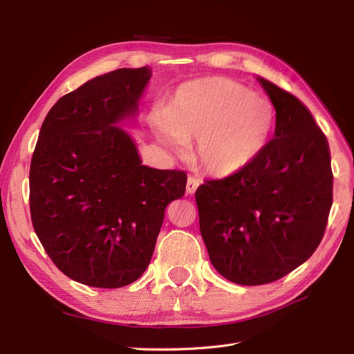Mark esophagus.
<instances>
[{
  "label": "esophagus",
  "mask_w": 354,
  "mask_h": 354,
  "mask_svg": "<svg viewBox=\"0 0 354 354\" xmlns=\"http://www.w3.org/2000/svg\"><path fill=\"white\" fill-rule=\"evenodd\" d=\"M199 185H201V181L198 178L189 177L187 178V185H186V192H187L189 195H194L195 192H196V189L199 187Z\"/></svg>",
  "instance_id": "34e87169"
}]
</instances>
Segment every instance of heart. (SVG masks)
Instances as JSON below:
<instances>
[{
	"instance_id": "heart-1",
	"label": "heart",
	"mask_w": 354,
	"mask_h": 354,
	"mask_svg": "<svg viewBox=\"0 0 354 354\" xmlns=\"http://www.w3.org/2000/svg\"><path fill=\"white\" fill-rule=\"evenodd\" d=\"M274 122V108L264 95L227 78L189 82L176 91L167 109L149 118L165 147L178 152L195 142V160L214 177L236 174L259 158Z\"/></svg>"
}]
</instances>
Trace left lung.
Returning <instances> with one entry per match:
<instances>
[{"instance_id":"obj_1","label":"left lung","mask_w":354,"mask_h":354,"mask_svg":"<svg viewBox=\"0 0 354 354\" xmlns=\"http://www.w3.org/2000/svg\"><path fill=\"white\" fill-rule=\"evenodd\" d=\"M276 109L274 137L239 173L196 190L199 229L209 260L227 281L264 285L316 251L332 207L325 134L295 95L257 78Z\"/></svg>"}]
</instances>
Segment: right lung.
Here are the masks:
<instances>
[{
    "label": "right lung",
    "instance_id": "add662e5",
    "mask_svg": "<svg viewBox=\"0 0 354 354\" xmlns=\"http://www.w3.org/2000/svg\"><path fill=\"white\" fill-rule=\"evenodd\" d=\"M151 68L116 69L57 100L30 160L32 226L60 272L121 288L143 274L169 202L187 176L142 165L120 122L134 116Z\"/></svg>",
    "mask_w": 354,
    "mask_h": 354
}]
</instances>
